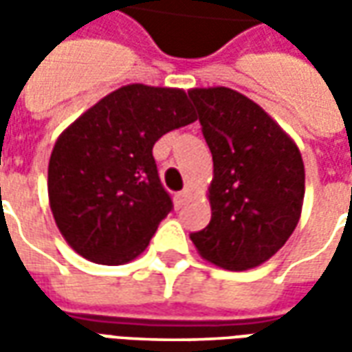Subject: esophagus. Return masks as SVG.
I'll return each instance as SVG.
<instances>
[{"label":"esophagus","mask_w":352,"mask_h":352,"mask_svg":"<svg viewBox=\"0 0 352 352\" xmlns=\"http://www.w3.org/2000/svg\"><path fill=\"white\" fill-rule=\"evenodd\" d=\"M188 197H190V192H188V190H182V192H178V194L174 196V204H176V208H182Z\"/></svg>","instance_id":"1"}]
</instances>
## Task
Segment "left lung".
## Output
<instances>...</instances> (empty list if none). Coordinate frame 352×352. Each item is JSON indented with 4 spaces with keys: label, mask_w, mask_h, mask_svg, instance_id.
Instances as JSON below:
<instances>
[{
    "label": "left lung",
    "mask_w": 352,
    "mask_h": 352,
    "mask_svg": "<svg viewBox=\"0 0 352 352\" xmlns=\"http://www.w3.org/2000/svg\"><path fill=\"white\" fill-rule=\"evenodd\" d=\"M213 156L211 221L192 233L227 270L254 268L284 247L304 204L302 155L261 105L229 88L188 91Z\"/></svg>",
    "instance_id": "1"
}]
</instances>
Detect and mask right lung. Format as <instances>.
<instances>
[{"instance_id":"right-lung-1","label":"right lung","mask_w":352,"mask_h":352,"mask_svg":"<svg viewBox=\"0 0 352 352\" xmlns=\"http://www.w3.org/2000/svg\"><path fill=\"white\" fill-rule=\"evenodd\" d=\"M196 121L182 89L131 84L111 91L58 137L48 199L68 245L98 264L139 256L174 204L153 146Z\"/></svg>"}]
</instances>
